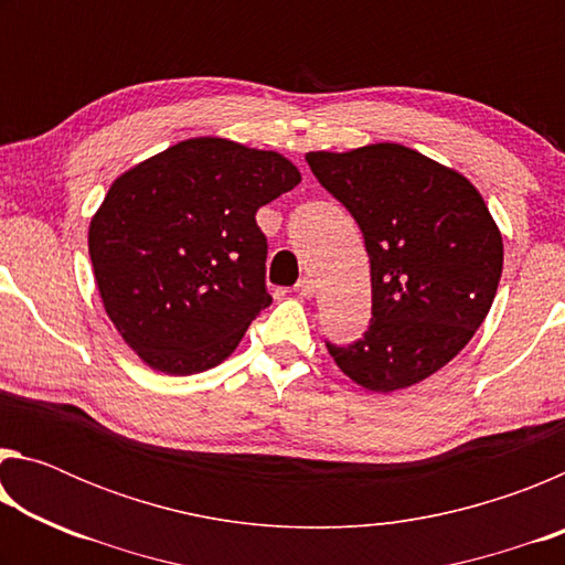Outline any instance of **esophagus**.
<instances>
[{"label":"esophagus","mask_w":565,"mask_h":565,"mask_svg":"<svg viewBox=\"0 0 565 565\" xmlns=\"http://www.w3.org/2000/svg\"><path fill=\"white\" fill-rule=\"evenodd\" d=\"M296 294H299L301 299H311V296L317 294V281L309 279V276H303V279L296 284Z\"/></svg>","instance_id":"1"}]
</instances>
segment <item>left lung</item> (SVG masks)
Returning a JSON list of instances; mask_svg holds the SVG:
<instances>
[{"label": "left lung", "instance_id": "obj_1", "mask_svg": "<svg viewBox=\"0 0 565 565\" xmlns=\"http://www.w3.org/2000/svg\"><path fill=\"white\" fill-rule=\"evenodd\" d=\"M319 184L349 209L371 262V321L337 366L388 394L436 374L489 313L503 242L489 206L458 171L401 145L309 151Z\"/></svg>", "mask_w": 565, "mask_h": 565}]
</instances>
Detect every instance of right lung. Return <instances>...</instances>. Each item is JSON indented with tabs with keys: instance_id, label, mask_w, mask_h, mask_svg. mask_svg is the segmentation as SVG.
<instances>
[{
	"instance_id": "obj_1",
	"label": "right lung",
	"mask_w": 565,
	"mask_h": 565,
	"mask_svg": "<svg viewBox=\"0 0 565 565\" xmlns=\"http://www.w3.org/2000/svg\"><path fill=\"white\" fill-rule=\"evenodd\" d=\"M301 181L276 151L186 139L114 181L89 226L104 309L151 369L222 363L259 311L266 236L256 212Z\"/></svg>"
}]
</instances>
